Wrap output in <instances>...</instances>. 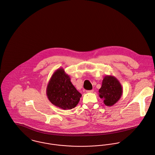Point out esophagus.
<instances>
[{"label":"esophagus","instance_id":"34e87169","mask_svg":"<svg viewBox=\"0 0 155 155\" xmlns=\"http://www.w3.org/2000/svg\"><path fill=\"white\" fill-rule=\"evenodd\" d=\"M87 93H93V90H91V91H87Z\"/></svg>","mask_w":155,"mask_h":155}]
</instances>
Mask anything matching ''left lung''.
Segmentation results:
<instances>
[{
  "label": "left lung",
  "mask_w": 155,
  "mask_h": 155,
  "mask_svg": "<svg viewBox=\"0 0 155 155\" xmlns=\"http://www.w3.org/2000/svg\"><path fill=\"white\" fill-rule=\"evenodd\" d=\"M123 93L122 86L119 81L113 75L104 77L99 90V96L104 100L106 106H113L120 99Z\"/></svg>",
  "instance_id": "8db88e82"
}]
</instances>
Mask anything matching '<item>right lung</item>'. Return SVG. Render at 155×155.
<instances>
[{"instance_id": "1", "label": "right lung", "mask_w": 155, "mask_h": 155, "mask_svg": "<svg viewBox=\"0 0 155 155\" xmlns=\"http://www.w3.org/2000/svg\"><path fill=\"white\" fill-rule=\"evenodd\" d=\"M46 93L54 105L64 110L75 108L82 96L72 84L70 77L63 68L58 69L52 75Z\"/></svg>"}]
</instances>
